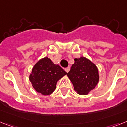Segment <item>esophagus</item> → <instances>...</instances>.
<instances>
[{
  "mask_svg": "<svg viewBox=\"0 0 127 127\" xmlns=\"http://www.w3.org/2000/svg\"><path fill=\"white\" fill-rule=\"evenodd\" d=\"M64 70H65V71H66V72L68 73V72H69V71L70 70V67H68V68H65Z\"/></svg>",
  "mask_w": 127,
  "mask_h": 127,
  "instance_id": "1",
  "label": "esophagus"
}]
</instances>
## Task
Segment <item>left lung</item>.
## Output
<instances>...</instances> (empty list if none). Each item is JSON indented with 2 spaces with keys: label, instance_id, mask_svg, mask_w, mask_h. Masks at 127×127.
<instances>
[{
  "label": "left lung",
  "instance_id": "obj_1",
  "mask_svg": "<svg viewBox=\"0 0 127 127\" xmlns=\"http://www.w3.org/2000/svg\"><path fill=\"white\" fill-rule=\"evenodd\" d=\"M74 61V64L67 75L77 93L86 95L93 90L98 82V70L95 64L84 57L75 58Z\"/></svg>",
  "mask_w": 127,
  "mask_h": 127
}]
</instances>
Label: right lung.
I'll return each mask as SVG.
<instances>
[{
    "mask_svg": "<svg viewBox=\"0 0 127 127\" xmlns=\"http://www.w3.org/2000/svg\"><path fill=\"white\" fill-rule=\"evenodd\" d=\"M66 74L59 65L54 64L46 57L34 65L29 80L37 92L48 95L55 90L57 81Z\"/></svg>",
    "mask_w": 127,
    "mask_h": 127,
    "instance_id": "right-lung-1",
    "label": "right lung"
}]
</instances>
